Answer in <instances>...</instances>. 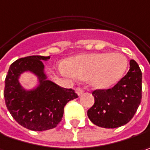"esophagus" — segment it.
Listing matches in <instances>:
<instances>
[{"instance_id":"1","label":"esophagus","mask_w":150,"mask_h":150,"mask_svg":"<svg viewBox=\"0 0 150 150\" xmlns=\"http://www.w3.org/2000/svg\"><path fill=\"white\" fill-rule=\"evenodd\" d=\"M75 92L78 94V96H81L84 93V91H83V89H81V88L77 87L75 89Z\"/></svg>"}]
</instances>
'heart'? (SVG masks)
<instances>
[{"label":"heart","mask_w":150,"mask_h":150,"mask_svg":"<svg viewBox=\"0 0 150 150\" xmlns=\"http://www.w3.org/2000/svg\"><path fill=\"white\" fill-rule=\"evenodd\" d=\"M126 57L119 53H96L73 58L64 72L83 81H89L94 89L112 87L124 75Z\"/></svg>","instance_id":"b5f03b06"}]
</instances>
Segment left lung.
I'll list each match as a JSON object with an SVG mask.
<instances>
[{
  "instance_id": "8db88e82",
  "label": "left lung",
  "mask_w": 150,
  "mask_h": 150,
  "mask_svg": "<svg viewBox=\"0 0 150 150\" xmlns=\"http://www.w3.org/2000/svg\"><path fill=\"white\" fill-rule=\"evenodd\" d=\"M129 64L128 72L113 87L92 92L95 103L87 116L95 125L115 128L134 117L142 99V72L135 60L131 59Z\"/></svg>"
}]
</instances>
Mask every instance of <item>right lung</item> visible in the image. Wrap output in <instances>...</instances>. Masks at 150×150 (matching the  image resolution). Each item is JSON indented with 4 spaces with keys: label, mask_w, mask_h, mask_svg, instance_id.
<instances>
[{
    "label": "right lung",
    "mask_w": 150,
    "mask_h": 150,
    "mask_svg": "<svg viewBox=\"0 0 150 150\" xmlns=\"http://www.w3.org/2000/svg\"><path fill=\"white\" fill-rule=\"evenodd\" d=\"M50 57L40 55L21 58L11 64L5 80L4 98L12 117L23 127L33 131L55 127L61 121L64 106L78 97L72 89L60 87L47 80L42 60ZM30 71L36 75L39 86L25 90L19 82L21 74Z\"/></svg>",
    "instance_id": "1"
}]
</instances>
